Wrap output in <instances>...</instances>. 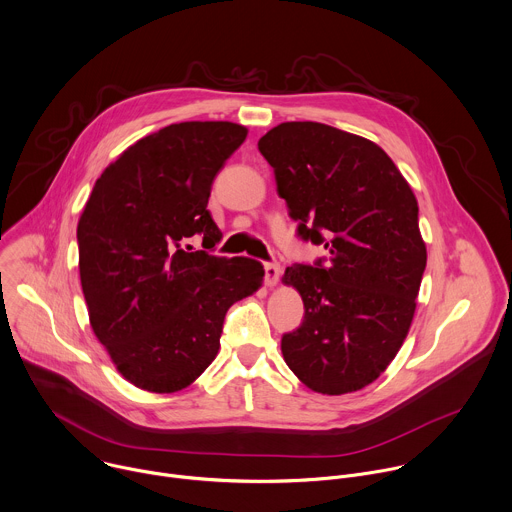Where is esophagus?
<instances>
[{
  "label": "esophagus",
  "instance_id": "1",
  "mask_svg": "<svg viewBox=\"0 0 512 512\" xmlns=\"http://www.w3.org/2000/svg\"><path fill=\"white\" fill-rule=\"evenodd\" d=\"M279 277H281V265L279 263H265V283L269 287H273V285H277Z\"/></svg>",
  "mask_w": 512,
  "mask_h": 512
}]
</instances>
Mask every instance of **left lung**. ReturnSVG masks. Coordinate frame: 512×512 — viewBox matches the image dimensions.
I'll return each mask as SVG.
<instances>
[{
    "instance_id": "obj_1",
    "label": "left lung",
    "mask_w": 512,
    "mask_h": 512,
    "mask_svg": "<svg viewBox=\"0 0 512 512\" xmlns=\"http://www.w3.org/2000/svg\"><path fill=\"white\" fill-rule=\"evenodd\" d=\"M257 145L297 235L327 249L285 269L305 317L283 335V359L311 391H359L395 359L415 315L427 267L415 193L377 143L325 123L287 121Z\"/></svg>"
}]
</instances>
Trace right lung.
Wrapping results in <instances>:
<instances>
[{"label":"right lung","mask_w":512,"mask_h":512,"mask_svg":"<svg viewBox=\"0 0 512 512\" xmlns=\"http://www.w3.org/2000/svg\"><path fill=\"white\" fill-rule=\"evenodd\" d=\"M231 121L173 123L127 147L95 181L77 223L89 323L135 387L175 393L217 357L227 309L253 295L265 269L217 257L207 201L245 141ZM199 236L204 249L188 243Z\"/></svg>","instance_id":"obj_1"}]
</instances>
